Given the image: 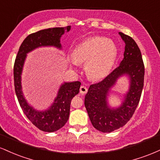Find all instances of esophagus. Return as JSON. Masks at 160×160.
<instances>
[{"label":"esophagus","mask_w":160,"mask_h":160,"mask_svg":"<svg viewBox=\"0 0 160 160\" xmlns=\"http://www.w3.org/2000/svg\"><path fill=\"white\" fill-rule=\"evenodd\" d=\"M80 92L81 93L82 95L86 94V93L87 92V88L84 86H81L80 88Z\"/></svg>","instance_id":"34e87169"}]
</instances>
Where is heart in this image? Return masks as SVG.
Masks as SVG:
<instances>
[{
	"label": "heart",
	"mask_w": 160,
	"mask_h": 160,
	"mask_svg": "<svg viewBox=\"0 0 160 160\" xmlns=\"http://www.w3.org/2000/svg\"><path fill=\"white\" fill-rule=\"evenodd\" d=\"M117 56L113 40L104 37L89 38L74 49L73 65L86 63V72L91 80H101L109 74Z\"/></svg>",
	"instance_id": "heart-1"
}]
</instances>
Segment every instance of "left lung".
I'll return each instance as SVG.
<instances>
[{"mask_svg": "<svg viewBox=\"0 0 160 160\" xmlns=\"http://www.w3.org/2000/svg\"><path fill=\"white\" fill-rule=\"evenodd\" d=\"M119 34L126 43L123 59L104 80L89 86L84 100L92 126L104 133L118 129L129 121L138 105L144 86V65L140 49L131 37ZM123 74L130 76V90L122 105L113 109L108 107L107 96L117 78Z\"/></svg>", "mask_w": 160, "mask_h": 160, "instance_id": "1", "label": "left lung"}]
</instances>
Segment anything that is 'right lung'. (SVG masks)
I'll return each mask as SVG.
<instances>
[{
    "label": "right lung",
    "mask_w": 160,
    "mask_h": 160,
    "mask_svg": "<svg viewBox=\"0 0 160 160\" xmlns=\"http://www.w3.org/2000/svg\"><path fill=\"white\" fill-rule=\"evenodd\" d=\"M71 26L43 29L29 34L23 40L16 57L13 67L14 86L22 110L29 120L37 128L43 132H52L65 126L70 114V105L72 98L80 92V82H65L58 90L54 103L46 111H37L28 104L24 98L21 86V74L26 54L37 47L54 46L61 48L60 38Z\"/></svg>",
    "instance_id": "obj_1"
}]
</instances>
